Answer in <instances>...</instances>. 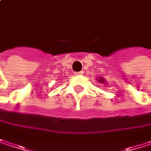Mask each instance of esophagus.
<instances>
[{
    "instance_id": "obj_1",
    "label": "esophagus",
    "mask_w": 151,
    "mask_h": 151,
    "mask_svg": "<svg viewBox=\"0 0 151 151\" xmlns=\"http://www.w3.org/2000/svg\"><path fill=\"white\" fill-rule=\"evenodd\" d=\"M83 73H84L83 71H81V72H77V73H75V75H82Z\"/></svg>"
}]
</instances>
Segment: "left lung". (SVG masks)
<instances>
[{
	"mask_svg": "<svg viewBox=\"0 0 151 151\" xmlns=\"http://www.w3.org/2000/svg\"><path fill=\"white\" fill-rule=\"evenodd\" d=\"M99 81H100L101 83H104V81H105V80H104V79H103L102 78H101L99 79Z\"/></svg>",
	"mask_w": 151,
	"mask_h": 151,
	"instance_id": "left-lung-1",
	"label": "left lung"
}]
</instances>
